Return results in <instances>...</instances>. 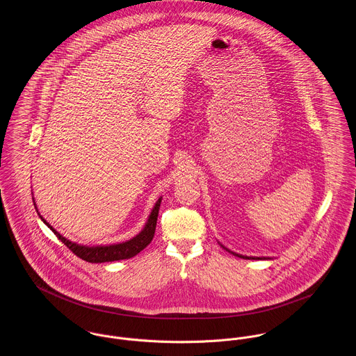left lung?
<instances>
[{
	"mask_svg": "<svg viewBox=\"0 0 356 356\" xmlns=\"http://www.w3.org/2000/svg\"><path fill=\"white\" fill-rule=\"evenodd\" d=\"M225 248V247H223ZM226 251H229L227 248H225ZM230 254H234V256H238V257H243V259H266V257H250V256H243V254H234V252H232V251H229Z\"/></svg>",
	"mask_w": 356,
	"mask_h": 356,
	"instance_id": "obj_1",
	"label": "left lung"
}]
</instances>
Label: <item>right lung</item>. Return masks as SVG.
<instances>
[{
  "label": "right lung",
  "instance_id": "obj_1",
  "mask_svg": "<svg viewBox=\"0 0 356 356\" xmlns=\"http://www.w3.org/2000/svg\"><path fill=\"white\" fill-rule=\"evenodd\" d=\"M160 203H161V197L154 204L152 212H151V215L148 218V222H147L145 227L141 230L140 234H137L136 237H133L131 240H129L126 243L112 244V245H97V247L79 245L76 243H72V241L67 240L58 232H56L51 225L40 215L35 203H34V205H35V209H37L40 218L44 220V223L48 227H51V230L56 234V237L61 243H64V245H67V248H70V251H72V254H76L78 257H81L82 260H86L89 263H104V261H115V260L130 259V257L140 254L145 247H148V244L152 241L153 236H154Z\"/></svg>",
  "mask_w": 356,
  "mask_h": 356
}]
</instances>
